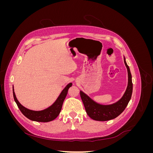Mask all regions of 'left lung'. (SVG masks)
I'll return each instance as SVG.
<instances>
[{
  "label": "left lung",
  "instance_id": "8db88e82",
  "mask_svg": "<svg viewBox=\"0 0 153 153\" xmlns=\"http://www.w3.org/2000/svg\"><path fill=\"white\" fill-rule=\"evenodd\" d=\"M124 61L128 70V82L126 90L122 98L117 102L112 105H103L97 103L90 98L84 92L80 91V94L87 115L93 120L99 121H106L115 119L121 114L127 106L130 100L133 91V83L131 80V74L129 68L126 64L125 57Z\"/></svg>",
  "mask_w": 153,
  "mask_h": 153
}]
</instances>
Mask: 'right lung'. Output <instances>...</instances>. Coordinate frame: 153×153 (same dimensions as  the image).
<instances>
[{
	"mask_svg": "<svg viewBox=\"0 0 153 153\" xmlns=\"http://www.w3.org/2000/svg\"><path fill=\"white\" fill-rule=\"evenodd\" d=\"M71 86L72 83H69V84H68L66 87L62 90L61 93L60 94L59 96L58 97V98L55 101V103L52 105H51L47 108L41 111L31 110L22 105L19 101H18L13 87V97L18 107L19 108L21 112L24 114L27 118H28L29 119L31 120V121L47 123L53 121V120H54L58 116L60 112H61L62 104L64 99L66 98V97L67 96L68 89H69V87H71Z\"/></svg>",
	"mask_w": 153,
	"mask_h": 153,
	"instance_id": "right-lung-1",
	"label": "right lung"
}]
</instances>
